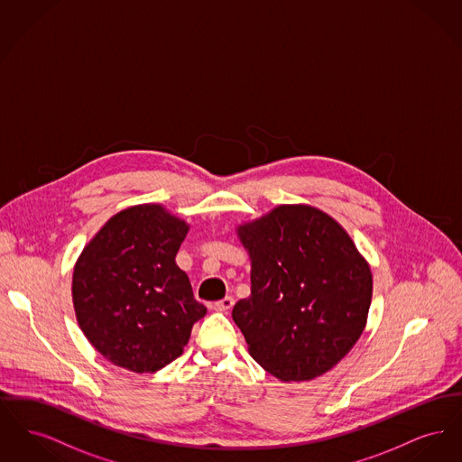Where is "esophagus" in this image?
Returning a JSON list of instances; mask_svg holds the SVG:
<instances>
[{
	"label": "esophagus",
	"mask_w": 462,
	"mask_h": 462,
	"mask_svg": "<svg viewBox=\"0 0 462 462\" xmlns=\"http://www.w3.org/2000/svg\"><path fill=\"white\" fill-rule=\"evenodd\" d=\"M234 303H236V300L232 298V296H226V298H223L220 301H217L213 308L217 310V311H223V313H226V311H230L232 308H234Z\"/></svg>",
	"instance_id": "1"
}]
</instances>
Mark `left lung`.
<instances>
[{
    "mask_svg": "<svg viewBox=\"0 0 462 462\" xmlns=\"http://www.w3.org/2000/svg\"><path fill=\"white\" fill-rule=\"evenodd\" d=\"M251 296L232 311L251 356L284 381L328 373L360 337L373 296L348 234L310 206H279L239 226Z\"/></svg>",
    "mask_w": 462,
    "mask_h": 462,
    "instance_id": "8db88e82",
    "label": "left lung"
}]
</instances>
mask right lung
<instances>
[{
    "instance_id": "add662e5",
    "label": "right lung",
    "mask_w": 462,
    "mask_h": 462,
    "mask_svg": "<svg viewBox=\"0 0 462 462\" xmlns=\"http://www.w3.org/2000/svg\"><path fill=\"white\" fill-rule=\"evenodd\" d=\"M189 226L157 204L112 217L81 253L72 277L76 317L114 365L155 373L176 360L206 315L175 262Z\"/></svg>"
}]
</instances>
